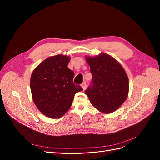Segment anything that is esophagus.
<instances>
[{
    "label": "esophagus",
    "instance_id": "1",
    "mask_svg": "<svg viewBox=\"0 0 160 160\" xmlns=\"http://www.w3.org/2000/svg\"><path fill=\"white\" fill-rule=\"evenodd\" d=\"M81 88H83V91H85V90L86 89V88H87V85H86V83H82V84H81Z\"/></svg>",
    "mask_w": 160,
    "mask_h": 160
}]
</instances>
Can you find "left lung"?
Masks as SVG:
<instances>
[{
  "mask_svg": "<svg viewBox=\"0 0 160 160\" xmlns=\"http://www.w3.org/2000/svg\"><path fill=\"white\" fill-rule=\"evenodd\" d=\"M93 76L92 85L85 91L91 103L103 113H111L119 108L129 93L126 72L113 57L101 52L95 57L85 56Z\"/></svg>",
  "mask_w": 160,
  "mask_h": 160,
  "instance_id": "obj_1",
  "label": "left lung"
}]
</instances>
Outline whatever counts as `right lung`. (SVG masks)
Here are the masks:
<instances>
[{"label":"right lung","instance_id":"1","mask_svg":"<svg viewBox=\"0 0 160 160\" xmlns=\"http://www.w3.org/2000/svg\"><path fill=\"white\" fill-rule=\"evenodd\" d=\"M70 57L47 58L33 70L30 81L34 103L41 112L52 119L64 115L77 92L83 90L72 82L74 72L68 68Z\"/></svg>","mask_w":160,"mask_h":160}]
</instances>
